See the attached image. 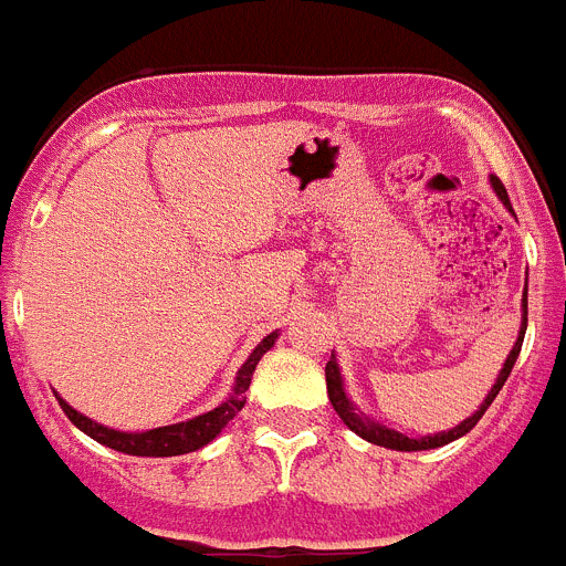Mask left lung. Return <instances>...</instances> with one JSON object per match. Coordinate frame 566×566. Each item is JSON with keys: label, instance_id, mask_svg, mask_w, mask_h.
I'll return each mask as SVG.
<instances>
[{"label": "left lung", "instance_id": "8db88e82", "mask_svg": "<svg viewBox=\"0 0 566 566\" xmlns=\"http://www.w3.org/2000/svg\"><path fill=\"white\" fill-rule=\"evenodd\" d=\"M492 188L497 190V196H501V199H503V205H506V208L512 210V205H509L506 188H503L497 176H492ZM524 333H526V292H524V326H521V335H517L515 347H512V353H509L506 364H503L501 376H497V381H494V387H492V390H489V396H485V401H483V405H480L478 413L465 419V422H462V424H457L454 431H448V433H433V437H422V440H410V437H405V433L387 431V428H381V424L370 422V419H361L356 413V410H353V405H349L347 394H344L338 364H335V361H326V394H329V401H333L335 413H338V417L344 419V424H347L349 431H356L358 437H364V440L373 442V446L396 448V451H428V448L448 446V442L460 440L462 433H469L471 428H474V424L480 422V417H483L485 410H489V405H492V401H494V396L501 394L503 381H506V378H509V373H512V367H515L517 353H521V344H524Z\"/></svg>", "mask_w": 566, "mask_h": 566}]
</instances>
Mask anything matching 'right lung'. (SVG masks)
I'll use <instances>...</instances> for the list:
<instances>
[{
	"label": "right lung",
	"instance_id": "obj_1",
	"mask_svg": "<svg viewBox=\"0 0 566 566\" xmlns=\"http://www.w3.org/2000/svg\"><path fill=\"white\" fill-rule=\"evenodd\" d=\"M274 338L277 333L265 335L256 349L249 356V361L242 364L240 376H237V387H233V396L228 401H222L219 408L208 410L202 417L188 419V422H179V424H165V428H153V431H144V433H124V431H109L104 424L92 422L86 419L83 413H77L74 408H69L63 399H60V408L69 419H72L83 433H88L92 440L101 442L106 448H115V451H124V454H133V457H179V454H190L196 448L208 446L213 437H217L228 422H231L237 413L242 410L245 405V390L251 385V376H254V367L256 361L272 349Z\"/></svg>",
	"mask_w": 566,
	"mask_h": 566
}]
</instances>
